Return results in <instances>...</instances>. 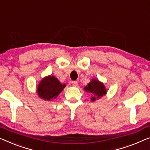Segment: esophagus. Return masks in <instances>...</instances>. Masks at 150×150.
Masks as SVG:
<instances>
[{
    "instance_id": "obj_1",
    "label": "esophagus",
    "mask_w": 150,
    "mask_h": 150,
    "mask_svg": "<svg viewBox=\"0 0 150 150\" xmlns=\"http://www.w3.org/2000/svg\"><path fill=\"white\" fill-rule=\"evenodd\" d=\"M71 83H72V85H73V86H74V87H76L78 85V82L77 81H72L71 82Z\"/></svg>"
}]
</instances>
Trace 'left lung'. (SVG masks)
Listing matches in <instances>:
<instances>
[{
    "label": "left lung",
    "mask_w": 150,
    "mask_h": 150,
    "mask_svg": "<svg viewBox=\"0 0 150 150\" xmlns=\"http://www.w3.org/2000/svg\"><path fill=\"white\" fill-rule=\"evenodd\" d=\"M83 89L86 91L92 94V96L91 98V100L92 102L100 99L104 96H106L107 93V89L104 84L98 79H91Z\"/></svg>",
    "instance_id": "obj_1"
}]
</instances>
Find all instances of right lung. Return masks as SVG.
Returning a JSON list of instances; mask_svg holds the SVG:
<instances>
[{"label": "right lung", "instance_id": "add662e5", "mask_svg": "<svg viewBox=\"0 0 150 150\" xmlns=\"http://www.w3.org/2000/svg\"><path fill=\"white\" fill-rule=\"evenodd\" d=\"M65 87L66 84H62L55 76L48 75L40 81L36 92L41 99L50 101L56 99Z\"/></svg>", "mask_w": 150, "mask_h": 150}]
</instances>
